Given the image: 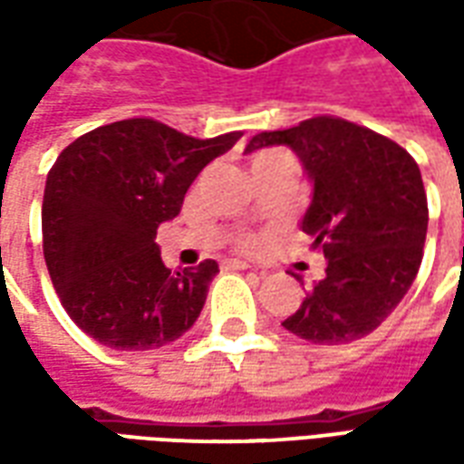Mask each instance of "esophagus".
<instances>
[{"mask_svg": "<svg viewBox=\"0 0 464 464\" xmlns=\"http://www.w3.org/2000/svg\"><path fill=\"white\" fill-rule=\"evenodd\" d=\"M221 268H226V271H246V268H251V263L238 261V258H223Z\"/></svg>", "mask_w": 464, "mask_h": 464, "instance_id": "34e87169", "label": "esophagus"}]
</instances>
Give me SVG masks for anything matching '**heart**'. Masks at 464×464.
<instances>
[{
  "mask_svg": "<svg viewBox=\"0 0 464 464\" xmlns=\"http://www.w3.org/2000/svg\"><path fill=\"white\" fill-rule=\"evenodd\" d=\"M273 156H278V151H258L256 156H253L251 166H258V163L263 161H271ZM238 246H241V248H253V246H258V236H256V233H241V236H238Z\"/></svg>",
  "mask_w": 464,
  "mask_h": 464,
  "instance_id": "1",
  "label": "heart"
}]
</instances>
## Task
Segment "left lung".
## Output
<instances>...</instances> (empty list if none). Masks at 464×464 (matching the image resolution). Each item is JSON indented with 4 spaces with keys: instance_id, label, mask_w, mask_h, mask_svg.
<instances>
[{
    "instance_id": "obj_1",
    "label": "left lung",
    "mask_w": 464,
    "mask_h": 464,
    "mask_svg": "<svg viewBox=\"0 0 464 464\" xmlns=\"http://www.w3.org/2000/svg\"><path fill=\"white\" fill-rule=\"evenodd\" d=\"M285 143L313 179L303 231L328 258L283 328L303 341L341 345L365 338L395 311L418 276L428 196L415 159L400 143L341 116H313L261 131L246 151Z\"/></svg>"
}]
</instances>
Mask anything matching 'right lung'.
Segmentation results:
<instances>
[{"mask_svg": "<svg viewBox=\"0 0 464 464\" xmlns=\"http://www.w3.org/2000/svg\"><path fill=\"white\" fill-rule=\"evenodd\" d=\"M243 131L193 139L136 116L79 136L46 176L44 261L69 318L116 350H153L201 315L218 263L171 271L153 243L206 163Z\"/></svg>", "mask_w": 464, "mask_h": 464, "instance_id": "1", "label": "right lung"}]
</instances>
